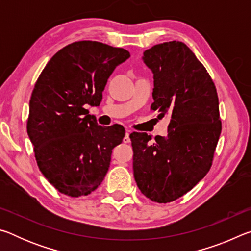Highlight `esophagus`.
<instances>
[{
  "label": "esophagus",
  "mask_w": 251,
  "mask_h": 251,
  "mask_svg": "<svg viewBox=\"0 0 251 251\" xmlns=\"http://www.w3.org/2000/svg\"><path fill=\"white\" fill-rule=\"evenodd\" d=\"M130 133H131V130H128V129L126 130L125 137L123 138V142H124L125 144H128V143H130V138H129V134H130Z\"/></svg>",
  "instance_id": "34e87169"
}]
</instances>
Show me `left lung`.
<instances>
[{
    "label": "left lung",
    "mask_w": 251,
    "mask_h": 251,
    "mask_svg": "<svg viewBox=\"0 0 251 251\" xmlns=\"http://www.w3.org/2000/svg\"><path fill=\"white\" fill-rule=\"evenodd\" d=\"M143 61L154 74L152 110L169 115L166 137L129 135L134 177L142 194L166 203L193 189L209 172L222 122L217 91L201 62L182 42L154 45Z\"/></svg>",
    "instance_id": "1"
}]
</instances>
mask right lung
I'll return each mask as SVG.
<instances>
[{"instance_id": "right-lung-1", "label": "right lung", "mask_w": 251, "mask_h": 251, "mask_svg": "<svg viewBox=\"0 0 251 251\" xmlns=\"http://www.w3.org/2000/svg\"><path fill=\"white\" fill-rule=\"evenodd\" d=\"M129 56L100 42H74L59 50L37 78L27 134L41 173L59 193L87 196L103 181L125 129L99 125L86 107L100 105L110 74Z\"/></svg>"}]
</instances>
